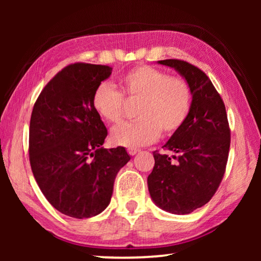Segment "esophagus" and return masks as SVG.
I'll return each instance as SVG.
<instances>
[{
	"label": "esophagus",
	"instance_id": "34e87169",
	"mask_svg": "<svg viewBox=\"0 0 261 261\" xmlns=\"http://www.w3.org/2000/svg\"><path fill=\"white\" fill-rule=\"evenodd\" d=\"M140 151L139 148H136V147H129L127 148V153L130 154V155H135V154H137Z\"/></svg>",
	"mask_w": 261,
	"mask_h": 261
}]
</instances>
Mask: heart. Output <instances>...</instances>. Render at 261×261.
I'll return each instance as SVG.
<instances>
[{"label":"heart","instance_id":"1","mask_svg":"<svg viewBox=\"0 0 261 261\" xmlns=\"http://www.w3.org/2000/svg\"><path fill=\"white\" fill-rule=\"evenodd\" d=\"M121 92L108 83H101L92 94V106L101 118L118 123L124 116V96L139 101L138 121L115 126L110 134L114 145L138 147L156 140L161 131L173 136L182 129L192 106V91L187 79L169 76L151 65L132 68L120 78Z\"/></svg>","mask_w":261,"mask_h":261}]
</instances>
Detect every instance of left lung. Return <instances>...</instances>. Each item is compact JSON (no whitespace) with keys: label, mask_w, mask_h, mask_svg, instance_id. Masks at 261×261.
Instances as JSON below:
<instances>
[{"label":"left lung","mask_w":261,"mask_h":261,"mask_svg":"<svg viewBox=\"0 0 261 261\" xmlns=\"http://www.w3.org/2000/svg\"><path fill=\"white\" fill-rule=\"evenodd\" d=\"M159 63L175 68L187 79L192 106L182 129L163 146L176 153L175 161L153 152L155 163L147 177L148 191L162 210L188 214L207 204L220 187L230 148V127L223 100L201 69L183 60Z\"/></svg>","instance_id":"1"}]
</instances>
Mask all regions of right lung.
<instances>
[{
  "instance_id": "1",
  "label": "right lung",
  "mask_w": 261,
  "mask_h": 261,
  "mask_svg": "<svg viewBox=\"0 0 261 261\" xmlns=\"http://www.w3.org/2000/svg\"><path fill=\"white\" fill-rule=\"evenodd\" d=\"M112 67L77 62L57 72L33 106L29 154L34 178L53 207L87 219L109 205L114 180L130 155L103 148L108 135L92 106L95 87Z\"/></svg>"
}]
</instances>
